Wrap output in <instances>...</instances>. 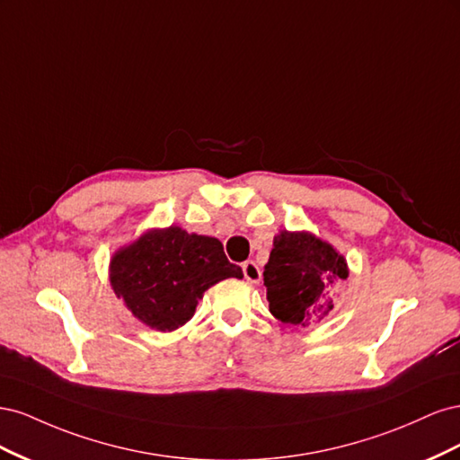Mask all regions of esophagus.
Segmentation results:
<instances>
[{
  "label": "esophagus",
  "instance_id": "1",
  "mask_svg": "<svg viewBox=\"0 0 460 460\" xmlns=\"http://www.w3.org/2000/svg\"><path fill=\"white\" fill-rule=\"evenodd\" d=\"M242 270H243V276H245L247 282H252V284H259L261 282V270H259V267H257L253 261H245L242 264Z\"/></svg>",
  "mask_w": 460,
  "mask_h": 460
}]
</instances>
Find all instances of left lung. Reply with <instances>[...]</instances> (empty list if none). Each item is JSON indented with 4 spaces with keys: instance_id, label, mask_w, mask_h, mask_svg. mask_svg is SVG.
I'll return each instance as SVG.
<instances>
[{
    "instance_id": "8db88e82",
    "label": "left lung",
    "mask_w": 460,
    "mask_h": 460,
    "mask_svg": "<svg viewBox=\"0 0 460 460\" xmlns=\"http://www.w3.org/2000/svg\"><path fill=\"white\" fill-rule=\"evenodd\" d=\"M262 276L270 313L284 324L305 328L333 313L336 289L349 269L343 255L314 234L282 230L274 235Z\"/></svg>"
}]
</instances>
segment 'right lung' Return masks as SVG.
Instances as JSON below:
<instances>
[{"label":"right lung","mask_w":460,"mask_h":460,"mask_svg":"<svg viewBox=\"0 0 460 460\" xmlns=\"http://www.w3.org/2000/svg\"><path fill=\"white\" fill-rule=\"evenodd\" d=\"M226 278H243L217 238L180 226L149 230L111 259L117 297L153 330L172 332L196 313L205 291Z\"/></svg>","instance_id":"1"}]
</instances>
